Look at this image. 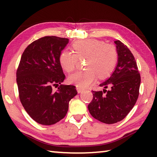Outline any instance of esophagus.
Returning a JSON list of instances; mask_svg holds the SVG:
<instances>
[{
	"label": "esophagus",
	"mask_w": 157,
	"mask_h": 157,
	"mask_svg": "<svg viewBox=\"0 0 157 157\" xmlns=\"http://www.w3.org/2000/svg\"><path fill=\"white\" fill-rule=\"evenodd\" d=\"M76 89H77V91H78V93H81L82 91H83V89L80 88V87H77Z\"/></svg>",
	"instance_id": "obj_1"
}]
</instances>
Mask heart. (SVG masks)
Masks as SVG:
<instances>
[{
  "mask_svg": "<svg viewBox=\"0 0 157 157\" xmlns=\"http://www.w3.org/2000/svg\"><path fill=\"white\" fill-rule=\"evenodd\" d=\"M73 52L63 50L59 61L62 68L68 73L75 70L78 59H86L84 71H79L68 77L71 84L85 88L93 83L97 78H104L115 68L118 61L116 47L104 41L89 39L78 41L72 45Z\"/></svg>",
  "mask_w": 157,
  "mask_h": 157,
  "instance_id": "1",
  "label": "heart"
}]
</instances>
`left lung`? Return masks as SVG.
<instances>
[{
  "label": "left lung",
  "mask_w": 157,
  "mask_h": 157,
  "mask_svg": "<svg viewBox=\"0 0 157 157\" xmlns=\"http://www.w3.org/2000/svg\"><path fill=\"white\" fill-rule=\"evenodd\" d=\"M114 43L118 52V64L110 78L100 84L105 89L92 91L94 97L88 105L91 115L106 124L118 123L125 118L136 104L140 84L134 55L121 41L117 40Z\"/></svg>",
  "instance_id": "8db88e82"
}]
</instances>
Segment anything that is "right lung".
<instances>
[{
	"instance_id": "add662e5",
	"label": "right lung",
	"mask_w": 157,
	"mask_h": 157,
	"mask_svg": "<svg viewBox=\"0 0 157 157\" xmlns=\"http://www.w3.org/2000/svg\"><path fill=\"white\" fill-rule=\"evenodd\" d=\"M68 41L46 36L33 41L23 52L17 70L21 104L34 121L44 125L64 118L69 101L78 94L73 85L61 84L66 76L59 57ZM58 86L57 91H53V87Z\"/></svg>"
}]
</instances>
